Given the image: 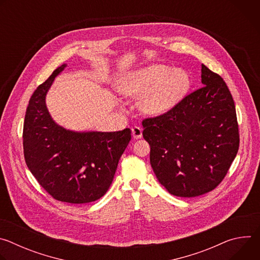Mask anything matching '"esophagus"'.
<instances>
[{"instance_id": "esophagus-1", "label": "esophagus", "mask_w": 260, "mask_h": 260, "mask_svg": "<svg viewBox=\"0 0 260 260\" xmlns=\"http://www.w3.org/2000/svg\"><path fill=\"white\" fill-rule=\"evenodd\" d=\"M132 135L134 139H141L142 138V128L140 126H134L132 128Z\"/></svg>"}]
</instances>
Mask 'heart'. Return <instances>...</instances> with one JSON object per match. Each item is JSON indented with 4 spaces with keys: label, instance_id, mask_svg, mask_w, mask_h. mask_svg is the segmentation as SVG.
<instances>
[{
    "label": "heart",
    "instance_id": "b5f03b06",
    "mask_svg": "<svg viewBox=\"0 0 260 260\" xmlns=\"http://www.w3.org/2000/svg\"><path fill=\"white\" fill-rule=\"evenodd\" d=\"M191 86L189 73L162 63L132 70L120 79V92L140 98L139 107L145 114L161 115L178 105Z\"/></svg>",
    "mask_w": 260,
    "mask_h": 260
}]
</instances>
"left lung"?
I'll return each instance as SVG.
<instances>
[{
	"instance_id": "obj_1",
	"label": "left lung",
	"mask_w": 260,
	"mask_h": 260,
	"mask_svg": "<svg viewBox=\"0 0 260 260\" xmlns=\"http://www.w3.org/2000/svg\"><path fill=\"white\" fill-rule=\"evenodd\" d=\"M204 87L169 112L143 120L150 164L173 196L192 198L223 180L239 150V127L231 91L219 75L202 64Z\"/></svg>"
}]
</instances>
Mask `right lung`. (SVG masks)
<instances>
[{"label":"right lung","instance_id":"obj_1","mask_svg":"<svg viewBox=\"0 0 260 260\" xmlns=\"http://www.w3.org/2000/svg\"><path fill=\"white\" fill-rule=\"evenodd\" d=\"M67 63L32 93L23 124L26 166L55 200L85 204L99 200L113 181L118 161L131 141V129L76 132L57 124L46 106V95Z\"/></svg>","mask_w":260,"mask_h":260}]
</instances>
